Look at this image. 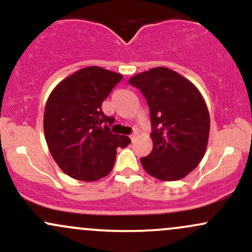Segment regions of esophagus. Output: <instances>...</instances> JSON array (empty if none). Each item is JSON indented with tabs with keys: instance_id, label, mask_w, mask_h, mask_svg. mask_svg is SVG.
<instances>
[{
	"instance_id": "obj_1",
	"label": "esophagus",
	"mask_w": 252,
	"mask_h": 252,
	"mask_svg": "<svg viewBox=\"0 0 252 252\" xmlns=\"http://www.w3.org/2000/svg\"><path fill=\"white\" fill-rule=\"evenodd\" d=\"M137 135H138V133H137V132H134V133H132L131 135H129V138H131V140H132V141H133V140L135 139V137H137Z\"/></svg>"
}]
</instances>
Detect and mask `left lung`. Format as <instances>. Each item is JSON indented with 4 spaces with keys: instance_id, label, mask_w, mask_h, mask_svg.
I'll use <instances>...</instances> for the list:
<instances>
[{
    "instance_id": "1",
    "label": "left lung",
    "mask_w": 252,
    "mask_h": 252,
    "mask_svg": "<svg viewBox=\"0 0 252 252\" xmlns=\"http://www.w3.org/2000/svg\"><path fill=\"white\" fill-rule=\"evenodd\" d=\"M150 108L151 154L140 158L145 171L162 181L187 176L201 162L210 135V113L196 87L168 67L129 78Z\"/></svg>"
}]
</instances>
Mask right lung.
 <instances>
[{
	"label": "right lung",
	"mask_w": 252,
	"mask_h": 252,
	"mask_svg": "<svg viewBox=\"0 0 252 252\" xmlns=\"http://www.w3.org/2000/svg\"><path fill=\"white\" fill-rule=\"evenodd\" d=\"M123 75L88 66L66 77L52 90L44 113V132L53 159L65 174L92 182L112 171L118 148L126 135L113 134L114 118L101 109Z\"/></svg>",
	"instance_id": "add662e5"
}]
</instances>
